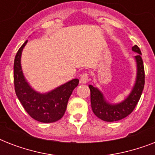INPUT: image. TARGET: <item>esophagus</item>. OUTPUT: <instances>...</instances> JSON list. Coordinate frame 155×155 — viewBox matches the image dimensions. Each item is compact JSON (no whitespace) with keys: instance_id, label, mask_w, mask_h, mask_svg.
<instances>
[{"instance_id":"obj_1","label":"esophagus","mask_w":155,"mask_h":155,"mask_svg":"<svg viewBox=\"0 0 155 155\" xmlns=\"http://www.w3.org/2000/svg\"><path fill=\"white\" fill-rule=\"evenodd\" d=\"M88 81V74L84 73L80 76V84H86Z\"/></svg>"}]
</instances>
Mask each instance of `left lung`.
Masks as SVG:
<instances>
[{
	"mask_svg": "<svg viewBox=\"0 0 155 155\" xmlns=\"http://www.w3.org/2000/svg\"><path fill=\"white\" fill-rule=\"evenodd\" d=\"M132 51L137 53V55L134 56L137 73L132 89L123 101L117 103H112L106 99L103 92L98 87H95L94 85H88L91 92L92 112L102 120L112 122L126 117L134 109L142 96L145 84L144 66L141 57L142 53L137 45L132 47Z\"/></svg>",
	"mask_w": 155,
	"mask_h": 155,
	"instance_id": "8db88e82",
	"label": "left lung"
}]
</instances>
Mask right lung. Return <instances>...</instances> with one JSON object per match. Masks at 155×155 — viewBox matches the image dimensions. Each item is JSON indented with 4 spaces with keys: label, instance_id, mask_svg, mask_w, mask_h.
<instances>
[{
    "label": "right lung",
    "instance_id": "obj_1",
    "mask_svg": "<svg viewBox=\"0 0 155 155\" xmlns=\"http://www.w3.org/2000/svg\"><path fill=\"white\" fill-rule=\"evenodd\" d=\"M25 43L18 50L13 64L15 92L27 113L35 120L43 123L57 121L63 117L68 100L73 90L79 84L78 79H73L47 92H39L31 87L25 79L21 68V54Z\"/></svg>",
    "mask_w": 155,
    "mask_h": 155
}]
</instances>
